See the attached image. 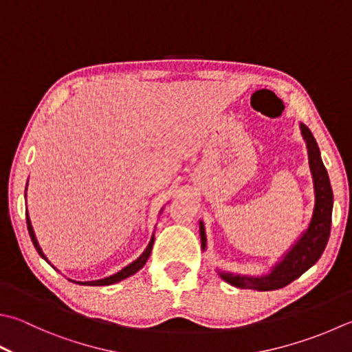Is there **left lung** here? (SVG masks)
<instances>
[{"instance_id":"1","label":"left lung","mask_w":352,"mask_h":352,"mask_svg":"<svg viewBox=\"0 0 352 352\" xmlns=\"http://www.w3.org/2000/svg\"><path fill=\"white\" fill-rule=\"evenodd\" d=\"M302 135L307 141L309 168L313 173L316 205L313 219L308 230L297 241L282 261L276 265L273 271L265 277H247L234 276L231 273H221V277L230 285L237 288L256 289V291H273L287 287L293 280L309 270L319 261L327 247L331 233V216H333V188H331L328 171L324 168L320 157V150L311 130L305 124H300ZM201 241L205 248V231L201 222Z\"/></svg>"}]
</instances>
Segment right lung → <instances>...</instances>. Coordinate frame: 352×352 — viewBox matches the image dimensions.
Instances as JSON below:
<instances>
[{"label":"right lung","instance_id":"right-lung-1","mask_svg":"<svg viewBox=\"0 0 352 352\" xmlns=\"http://www.w3.org/2000/svg\"><path fill=\"white\" fill-rule=\"evenodd\" d=\"M25 217H28V230H29V234H30V239H32L33 245H35L38 254L41 256V257L44 258V261H47V257L44 256L43 250L39 248V243H38V241H36L35 233H33V228H32V223H30V219H29V213H25ZM153 241H155V236H151V241H150V243H148L147 250L144 251V254H142L141 257H139V258H136V261H135L133 263H130L129 267H125L124 270L119 271V273H116V274H113V276H110V277H105V279H101V280H95V282H76V283H81V285H95V287H104V285H111V283H115V282H121V280H124V279H127L129 276L135 274L136 271L141 270V268L144 267V265H145V262H147V258H148V256H150V253H151V248H153ZM47 262H49V261H47Z\"/></svg>","mask_w":352,"mask_h":352}]
</instances>
